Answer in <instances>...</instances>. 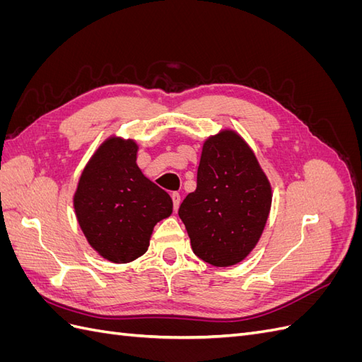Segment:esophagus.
<instances>
[{
    "instance_id": "esophagus-1",
    "label": "esophagus",
    "mask_w": 362,
    "mask_h": 362,
    "mask_svg": "<svg viewBox=\"0 0 362 362\" xmlns=\"http://www.w3.org/2000/svg\"><path fill=\"white\" fill-rule=\"evenodd\" d=\"M172 201H173V210L177 211L180 204H181V194L178 192H173L172 193Z\"/></svg>"
}]
</instances>
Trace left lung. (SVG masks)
<instances>
[{
	"label": "left lung",
	"instance_id": "obj_1",
	"mask_svg": "<svg viewBox=\"0 0 362 362\" xmlns=\"http://www.w3.org/2000/svg\"><path fill=\"white\" fill-rule=\"evenodd\" d=\"M270 205L272 185L254 151L235 131L222 129L204 141L196 190L178 214L194 255L229 267L257 246Z\"/></svg>",
	"mask_w": 362,
	"mask_h": 362
}]
</instances>
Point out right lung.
I'll return each mask as SVG.
<instances>
[{
  "instance_id": "1",
  "label": "right lung",
  "mask_w": 362,
  "mask_h": 362,
  "mask_svg": "<svg viewBox=\"0 0 362 362\" xmlns=\"http://www.w3.org/2000/svg\"><path fill=\"white\" fill-rule=\"evenodd\" d=\"M137 151L134 140L108 137L86 164L74 194L87 242L117 264L145 254L152 229L173 208L170 196L141 173Z\"/></svg>"
}]
</instances>
